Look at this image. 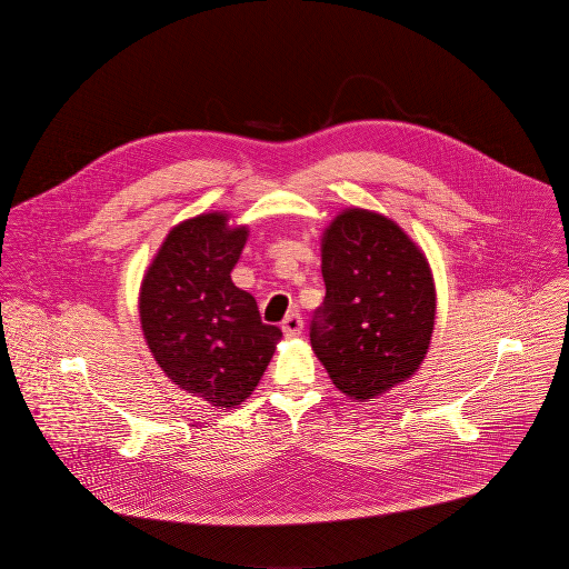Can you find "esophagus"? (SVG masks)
I'll return each mask as SVG.
<instances>
[{"label": "esophagus", "mask_w": 569, "mask_h": 569, "mask_svg": "<svg viewBox=\"0 0 569 569\" xmlns=\"http://www.w3.org/2000/svg\"><path fill=\"white\" fill-rule=\"evenodd\" d=\"M281 328H283V335L286 337H298L300 332H302V318L298 316V313H290L286 320H283V325H281Z\"/></svg>", "instance_id": "34e87169"}]
</instances>
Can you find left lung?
I'll list each match as a JSON object with an SVG mask.
<instances>
[{
    "instance_id": "1",
    "label": "left lung",
    "mask_w": 569,
    "mask_h": 569,
    "mask_svg": "<svg viewBox=\"0 0 569 569\" xmlns=\"http://www.w3.org/2000/svg\"><path fill=\"white\" fill-rule=\"evenodd\" d=\"M322 277L309 337L332 383L367 401L413 376L435 325L433 274L418 244L392 219L348 209L326 228Z\"/></svg>"
}]
</instances>
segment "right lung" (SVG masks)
Segmentation results:
<instances>
[{
  "mask_svg": "<svg viewBox=\"0 0 569 569\" xmlns=\"http://www.w3.org/2000/svg\"><path fill=\"white\" fill-rule=\"evenodd\" d=\"M247 228L226 213L174 226L140 288V325L163 373L216 407L241 406L281 339L264 325L256 298L230 279Z\"/></svg>",
  "mask_w": 569,
  "mask_h": 569,
  "instance_id": "obj_1",
  "label": "right lung"
}]
</instances>
